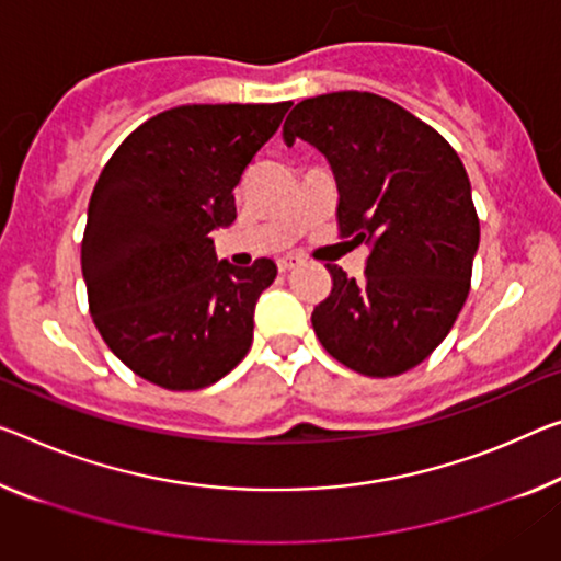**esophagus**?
I'll list each match as a JSON object with an SVG mask.
<instances>
[{"mask_svg": "<svg viewBox=\"0 0 561 561\" xmlns=\"http://www.w3.org/2000/svg\"><path fill=\"white\" fill-rule=\"evenodd\" d=\"M300 263H304V261H300V257L298 255H283L280 257V261H278V268L283 271V273H286V271H293V268H298V265Z\"/></svg>", "mask_w": 561, "mask_h": 561, "instance_id": "1", "label": "esophagus"}]
</instances>
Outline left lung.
Wrapping results in <instances>:
<instances>
[{
  "instance_id": "8db88e82",
  "label": "left lung",
  "mask_w": 561,
  "mask_h": 561,
  "mask_svg": "<svg viewBox=\"0 0 561 561\" xmlns=\"http://www.w3.org/2000/svg\"><path fill=\"white\" fill-rule=\"evenodd\" d=\"M316 145L339 185L341 238L370 245L364 280L325 265L329 298L310 323L335 360L370 378L419 366L471 288L479 215L459 154L424 119L374 92L298 102L283 140Z\"/></svg>"
}]
</instances>
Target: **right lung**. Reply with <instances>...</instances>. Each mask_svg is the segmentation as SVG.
<instances>
[{
	"label": "right lung",
	"mask_w": 561,
	"mask_h": 561,
	"mask_svg": "<svg viewBox=\"0 0 561 561\" xmlns=\"http://www.w3.org/2000/svg\"><path fill=\"white\" fill-rule=\"evenodd\" d=\"M290 102L183 105L125 137L94 185L82 236L92 321L110 351L154 386L197 391L253 343V310L275 263L238 268L210 232L236 220V191Z\"/></svg>",
	"instance_id": "right-lung-1"
}]
</instances>
